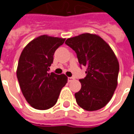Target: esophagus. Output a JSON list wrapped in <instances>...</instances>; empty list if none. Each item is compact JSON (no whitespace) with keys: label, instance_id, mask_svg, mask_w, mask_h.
Listing matches in <instances>:
<instances>
[{"label":"esophagus","instance_id":"obj_1","mask_svg":"<svg viewBox=\"0 0 134 134\" xmlns=\"http://www.w3.org/2000/svg\"><path fill=\"white\" fill-rule=\"evenodd\" d=\"M67 80H68V82H72L74 80V78H73V77H69L67 78Z\"/></svg>","mask_w":134,"mask_h":134}]
</instances>
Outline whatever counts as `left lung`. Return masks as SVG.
<instances>
[{
  "mask_svg": "<svg viewBox=\"0 0 134 134\" xmlns=\"http://www.w3.org/2000/svg\"><path fill=\"white\" fill-rule=\"evenodd\" d=\"M65 44L77 54L80 67L87 70L80 79L81 89L75 94L77 103L88 111L97 110L110 100L118 84L119 64L108 44L99 36L82 34Z\"/></svg>",
  "mask_w": 134,
  "mask_h": 134,
  "instance_id": "left-lung-1",
  "label": "left lung"
}]
</instances>
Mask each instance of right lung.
<instances>
[{
  "instance_id": "1",
  "label": "right lung",
  "mask_w": 134,
  "mask_h": 134,
  "mask_svg": "<svg viewBox=\"0 0 134 134\" xmlns=\"http://www.w3.org/2000/svg\"><path fill=\"white\" fill-rule=\"evenodd\" d=\"M64 41L65 38L40 36L29 42L21 54L17 78L24 98L35 109L54 106L67 82L64 75L49 73L54 52Z\"/></svg>"
}]
</instances>
